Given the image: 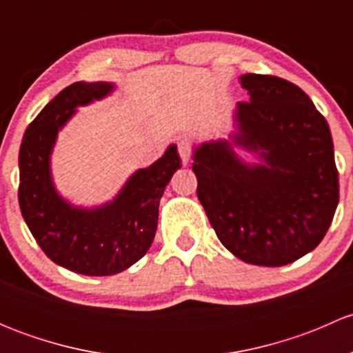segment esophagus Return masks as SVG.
Masks as SVG:
<instances>
[{
  "instance_id": "esophagus-1",
  "label": "esophagus",
  "mask_w": 353,
  "mask_h": 353,
  "mask_svg": "<svg viewBox=\"0 0 353 353\" xmlns=\"http://www.w3.org/2000/svg\"><path fill=\"white\" fill-rule=\"evenodd\" d=\"M177 150H179L181 160H183L184 165H188L191 160V145L186 143V141H181V143L177 145Z\"/></svg>"
}]
</instances>
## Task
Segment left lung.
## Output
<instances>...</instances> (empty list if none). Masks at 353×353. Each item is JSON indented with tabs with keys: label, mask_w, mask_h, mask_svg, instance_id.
Listing matches in <instances>:
<instances>
[{
	"label": "left lung",
	"mask_w": 353,
	"mask_h": 353,
	"mask_svg": "<svg viewBox=\"0 0 353 353\" xmlns=\"http://www.w3.org/2000/svg\"><path fill=\"white\" fill-rule=\"evenodd\" d=\"M249 102L229 138L194 147L196 194L220 243L249 265L283 266L311 252L338 205L330 126L297 85L270 74L239 78ZM243 148L258 163L236 155Z\"/></svg>",
	"instance_id": "1"
}]
</instances>
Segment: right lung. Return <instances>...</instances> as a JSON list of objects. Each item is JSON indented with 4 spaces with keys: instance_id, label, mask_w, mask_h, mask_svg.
<instances>
[{
    "instance_id": "add662e5",
    "label": "right lung",
    "mask_w": 353,
    "mask_h": 353,
    "mask_svg": "<svg viewBox=\"0 0 353 353\" xmlns=\"http://www.w3.org/2000/svg\"><path fill=\"white\" fill-rule=\"evenodd\" d=\"M114 83L77 81L59 92L28 124L20 145V210L32 236L49 259L88 276L116 275L141 259L154 243L159 203L181 169L176 145L150 167L131 174L104 205L77 206L58 193L51 155L58 133L80 105L112 94Z\"/></svg>"
}]
</instances>
